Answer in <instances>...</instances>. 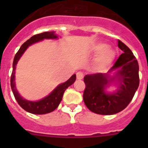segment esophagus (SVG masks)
<instances>
[{
  "mask_svg": "<svg viewBox=\"0 0 148 148\" xmlns=\"http://www.w3.org/2000/svg\"><path fill=\"white\" fill-rule=\"evenodd\" d=\"M76 77L77 79H78V80H82L84 77V74L82 72H78V73H76Z\"/></svg>",
  "mask_w": 148,
  "mask_h": 148,
  "instance_id": "34e87169",
  "label": "esophagus"
}]
</instances>
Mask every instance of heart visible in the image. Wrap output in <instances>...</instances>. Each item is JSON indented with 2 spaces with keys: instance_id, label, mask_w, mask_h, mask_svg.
<instances>
[{
  "instance_id": "1",
  "label": "heart",
  "mask_w": 148,
  "mask_h": 148,
  "mask_svg": "<svg viewBox=\"0 0 148 148\" xmlns=\"http://www.w3.org/2000/svg\"><path fill=\"white\" fill-rule=\"evenodd\" d=\"M91 54L95 55L94 62L100 70H104L113 63L116 58V52L113 48L104 43H95L90 48Z\"/></svg>"
}]
</instances>
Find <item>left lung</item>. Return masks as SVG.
I'll return each instance as SVG.
<instances>
[{"instance_id":"8db88e82","label":"left lung","mask_w":148,"mask_h":148,"mask_svg":"<svg viewBox=\"0 0 148 148\" xmlns=\"http://www.w3.org/2000/svg\"><path fill=\"white\" fill-rule=\"evenodd\" d=\"M123 53L107 73L87 74L84 101L90 111L100 115H113L125 109L131 101L139 85L138 61L132 51L119 40ZM110 86H115L112 92Z\"/></svg>"}]
</instances>
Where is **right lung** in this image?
Wrapping results in <instances>:
<instances>
[{"instance_id": "add662e5", "label": "right lung", "mask_w": 148, "mask_h": 148, "mask_svg": "<svg viewBox=\"0 0 148 148\" xmlns=\"http://www.w3.org/2000/svg\"><path fill=\"white\" fill-rule=\"evenodd\" d=\"M44 39L56 40V39H58V35L54 31L44 32L42 33L33 35L25 43H23L14 58L12 64V73L11 80H10L12 90L14 96L19 105L29 113L36 115L46 114V113H51L55 110L58 108L61 101L62 100L63 95L64 93L65 90L70 85H72L76 79V75L73 74L66 82L58 84L49 95L38 101L27 100L18 92L16 84H15V70H16L17 64L29 46L39 42V41H41V40H44Z\"/></svg>"}]
</instances>
